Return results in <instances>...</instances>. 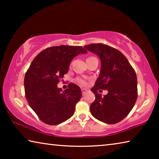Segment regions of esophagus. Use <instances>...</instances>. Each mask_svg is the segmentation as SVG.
<instances>
[{
	"label": "esophagus",
	"mask_w": 159,
	"mask_h": 159,
	"mask_svg": "<svg viewBox=\"0 0 159 159\" xmlns=\"http://www.w3.org/2000/svg\"><path fill=\"white\" fill-rule=\"evenodd\" d=\"M81 90H82V94H83V95H85V94L86 93H88V91L87 89H85V88H82Z\"/></svg>",
	"instance_id": "esophagus-1"
}]
</instances>
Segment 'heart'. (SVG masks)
<instances>
[{
	"label": "heart",
	"mask_w": 159,
	"mask_h": 159,
	"mask_svg": "<svg viewBox=\"0 0 159 159\" xmlns=\"http://www.w3.org/2000/svg\"><path fill=\"white\" fill-rule=\"evenodd\" d=\"M77 82L80 85H87V82H86L85 80L81 79H77Z\"/></svg>",
	"instance_id": "heart-1"
}]
</instances>
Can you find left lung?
Returning a JSON list of instances; mask_svg holds the SVG:
<instances>
[{"label":"left lung","mask_w":159,"mask_h":159,"mask_svg":"<svg viewBox=\"0 0 159 159\" xmlns=\"http://www.w3.org/2000/svg\"><path fill=\"white\" fill-rule=\"evenodd\" d=\"M84 48L95 54L101 61L99 77L91 89L95 99L91 104V114L100 121L115 124L130 112L138 98V80L135 71L124 55L114 48L93 43ZM107 89L102 97L97 90Z\"/></svg>","instance_id":"obj_1"}]
</instances>
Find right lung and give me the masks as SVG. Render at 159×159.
I'll use <instances>...</instances> for the list:
<instances>
[{
  "mask_svg": "<svg viewBox=\"0 0 159 159\" xmlns=\"http://www.w3.org/2000/svg\"><path fill=\"white\" fill-rule=\"evenodd\" d=\"M87 52L81 46L60 45L48 48L34 58L25 74V90L29 106L41 121L58 125L74 115L81 90L69 83V88L62 91L57 84L68 73L72 60Z\"/></svg>",
  "mask_w": 159,
  "mask_h": 159,
  "instance_id": "right-lung-1",
  "label": "right lung"
}]
</instances>
